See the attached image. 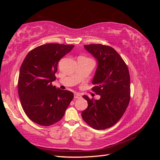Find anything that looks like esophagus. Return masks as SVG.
Listing matches in <instances>:
<instances>
[{
  "instance_id": "esophagus-1",
  "label": "esophagus",
  "mask_w": 160,
  "mask_h": 160,
  "mask_svg": "<svg viewBox=\"0 0 160 160\" xmlns=\"http://www.w3.org/2000/svg\"><path fill=\"white\" fill-rule=\"evenodd\" d=\"M81 98V96L79 94H78V93H75L74 94V98L75 99H80Z\"/></svg>"
}]
</instances>
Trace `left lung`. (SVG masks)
Listing matches in <instances>:
<instances>
[{"mask_svg": "<svg viewBox=\"0 0 160 160\" xmlns=\"http://www.w3.org/2000/svg\"><path fill=\"white\" fill-rule=\"evenodd\" d=\"M98 62L92 88L99 100L83 95L88 107L81 113L89 126L101 130L112 127L122 117L130 101L128 67L113 48L101 44L84 45Z\"/></svg>", "mask_w": 160, "mask_h": 160, "instance_id": "obj_1", "label": "left lung"}]
</instances>
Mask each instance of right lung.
<instances>
[{
    "mask_svg": "<svg viewBox=\"0 0 160 160\" xmlns=\"http://www.w3.org/2000/svg\"><path fill=\"white\" fill-rule=\"evenodd\" d=\"M73 45L48 43L28 53L21 65L18 92L22 108L33 122L49 126L60 121L73 99L71 91L52 86L58 62Z\"/></svg>",
    "mask_w": 160,
    "mask_h": 160,
    "instance_id": "add662e5",
    "label": "right lung"
}]
</instances>
